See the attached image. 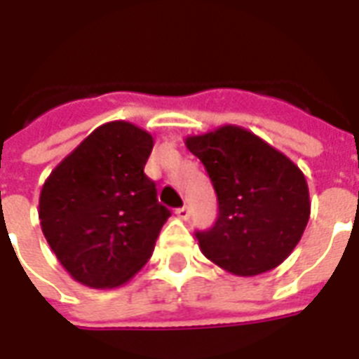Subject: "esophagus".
I'll return each mask as SVG.
<instances>
[{"label": "esophagus", "instance_id": "34e87169", "mask_svg": "<svg viewBox=\"0 0 359 359\" xmlns=\"http://www.w3.org/2000/svg\"><path fill=\"white\" fill-rule=\"evenodd\" d=\"M175 213H177V217L182 219V221H188V219H190V208H188V205H182V208H179Z\"/></svg>", "mask_w": 359, "mask_h": 359}]
</instances>
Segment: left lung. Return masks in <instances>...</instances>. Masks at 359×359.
I'll return each instance as SVG.
<instances>
[{
  "label": "left lung",
  "instance_id": "obj_1",
  "mask_svg": "<svg viewBox=\"0 0 359 359\" xmlns=\"http://www.w3.org/2000/svg\"><path fill=\"white\" fill-rule=\"evenodd\" d=\"M184 144L217 192L215 225L196 233L203 256L238 277L283 264L300 242L311 210L298 165L236 125L188 136Z\"/></svg>",
  "mask_w": 359,
  "mask_h": 359
}]
</instances>
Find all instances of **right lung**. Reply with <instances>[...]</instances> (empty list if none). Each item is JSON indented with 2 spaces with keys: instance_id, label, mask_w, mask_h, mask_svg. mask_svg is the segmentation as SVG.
Masks as SVG:
<instances>
[{
  "instance_id": "add662e5",
  "label": "right lung",
  "mask_w": 359,
  "mask_h": 359,
  "mask_svg": "<svg viewBox=\"0 0 359 359\" xmlns=\"http://www.w3.org/2000/svg\"><path fill=\"white\" fill-rule=\"evenodd\" d=\"M151 134L126 121L97 126L51 171L40 225L65 271L90 288L128 283L148 264L171 211L144 165Z\"/></svg>"
}]
</instances>
